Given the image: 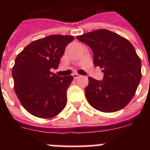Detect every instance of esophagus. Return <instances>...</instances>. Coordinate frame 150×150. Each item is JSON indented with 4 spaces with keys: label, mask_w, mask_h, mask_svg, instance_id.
I'll return each instance as SVG.
<instances>
[{
    "label": "esophagus",
    "mask_w": 150,
    "mask_h": 150,
    "mask_svg": "<svg viewBox=\"0 0 150 150\" xmlns=\"http://www.w3.org/2000/svg\"><path fill=\"white\" fill-rule=\"evenodd\" d=\"M73 76H74V79H78V78L80 77V76H81V75H79V74H73Z\"/></svg>",
    "instance_id": "1"
}]
</instances>
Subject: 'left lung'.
<instances>
[{"label":"left lung","instance_id":"obj_1","mask_svg":"<svg viewBox=\"0 0 150 150\" xmlns=\"http://www.w3.org/2000/svg\"><path fill=\"white\" fill-rule=\"evenodd\" d=\"M93 52L95 67L104 73L102 81L88 77L85 94L88 104L104 112L120 110L131 101L141 79V61L128 40L107 29L77 36Z\"/></svg>","mask_w":150,"mask_h":150}]
</instances>
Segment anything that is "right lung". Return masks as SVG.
Returning <instances> with one entry per match:
<instances>
[{"instance_id": "1", "label": "right lung", "mask_w": 150, "mask_h": 150, "mask_svg": "<svg viewBox=\"0 0 150 150\" xmlns=\"http://www.w3.org/2000/svg\"><path fill=\"white\" fill-rule=\"evenodd\" d=\"M70 35H50L33 41L17 55L12 70L14 90L22 107L43 119L60 113L67 104V89L72 76H60L57 69L66 46L74 40Z\"/></svg>"}]
</instances>
